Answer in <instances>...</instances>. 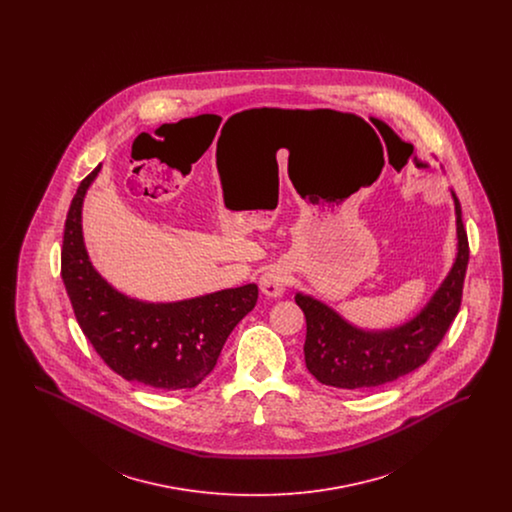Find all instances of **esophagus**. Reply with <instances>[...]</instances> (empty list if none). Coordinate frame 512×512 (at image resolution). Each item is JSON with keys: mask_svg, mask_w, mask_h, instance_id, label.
Masks as SVG:
<instances>
[{"mask_svg": "<svg viewBox=\"0 0 512 512\" xmlns=\"http://www.w3.org/2000/svg\"><path fill=\"white\" fill-rule=\"evenodd\" d=\"M288 288V272L284 268H270L261 278V290L268 297H280Z\"/></svg>", "mask_w": 512, "mask_h": 512, "instance_id": "obj_1", "label": "esophagus"}]
</instances>
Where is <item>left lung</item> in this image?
<instances>
[{"instance_id":"1","label":"left lung","mask_w":512,"mask_h":512,"mask_svg":"<svg viewBox=\"0 0 512 512\" xmlns=\"http://www.w3.org/2000/svg\"><path fill=\"white\" fill-rule=\"evenodd\" d=\"M453 194V192H451ZM457 257L416 317L390 330H363L311 295L295 293L307 320L305 365L320 384L341 390L384 386L424 365L457 317L468 267V238L457 195Z\"/></svg>"}]
</instances>
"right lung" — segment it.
Instances as JSON below:
<instances>
[{"mask_svg": "<svg viewBox=\"0 0 512 512\" xmlns=\"http://www.w3.org/2000/svg\"><path fill=\"white\" fill-rule=\"evenodd\" d=\"M101 165L78 186L67 213L61 276L74 317L105 365L153 390L195 388L219 361L224 341L255 307V284L172 303L115 290L92 265L82 236V205Z\"/></svg>", "mask_w": 512, "mask_h": 512, "instance_id": "1", "label": "right lung"}]
</instances>
